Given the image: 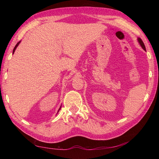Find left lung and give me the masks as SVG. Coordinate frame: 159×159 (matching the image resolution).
Segmentation results:
<instances>
[{
	"label": "left lung",
	"mask_w": 159,
	"mask_h": 159,
	"mask_svg": "<svg viewBox=\"0 0 159 159\" xmlns=\"http://www.w3.org/2000/svg\"><path fill=\"white\" fill-rule=\"evenodd\" d=\"M137 40H138V42H139V43L140 44V46H141V48H142L145 50V51H146V46H145V45H144V43H143V42L142 40H141V38H138Z\"/></svg>",
	"instance_id": "8db88e82"
}]
</instances>
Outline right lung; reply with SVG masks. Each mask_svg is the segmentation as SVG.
Listing matches in <instances>:
<instances>
[{
  "instance_id": "1",
  "label": "right lung",
  "mask_w": 159,
  "mask_h": 159,
  "mask_svg": "<svg viewBox=\"0 0 159 159\" xmlns=\"http://www.w3.org/2000/svg\"><path fill=\"white\" fill-rule=\"evenodd\" d=\"M20 43V41L19 42H18V43H17V44L16 45V46L14 47V48H13V53H14V52H15V50H16V48H17V47H18V46L19 45V43ZM61 107H60V108H59V109L58 110V112H57V113H59V110L61 109Z\"/></svg>"
}]
</instances>
